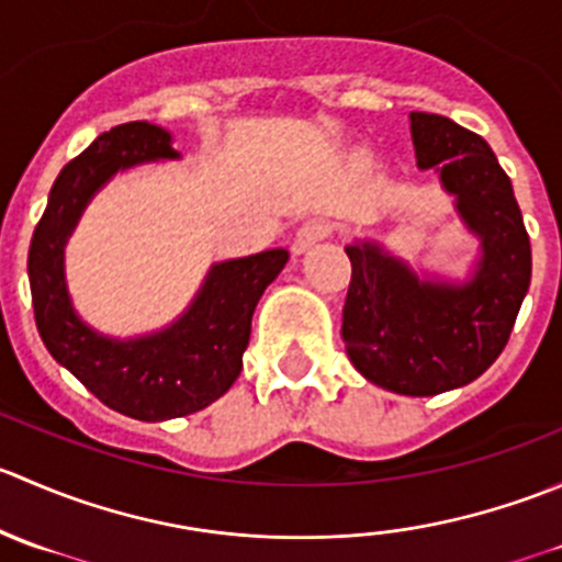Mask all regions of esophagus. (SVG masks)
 <instances>
[{
  "label": "esophagus",
  "instance_id": "1",
  "mask_svg": "<svg viewBox=\"0 0 562 562\" xmlns=\"http://www.w3.org/2000/svg\"><path fill=\"white\" fill-rule=\"evenodd\" d=\"M328 234H331V225L323 223V220H310V223H304L302 228H299V234H296V239H293L291 249L296 255L310 252V249H313L317 241L326 239Z\"/></svg>",
  "mask_w": 562,
  "mask_h": 562
}]
</instances>
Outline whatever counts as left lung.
<instances>
[{"instance_id":"obj_1","label":"left lung","mask_w":562,"mask_h":562,"mask_svg":"<svg viewBox=\"0 0 562 562\" xmlns=\"http://www.w3.org/2000/svg\"><path fill=\"white\" fill-rule=\"evenodd\" d=\"M416 166L432 168L479 241L468 280L416 271L372 239L345 247L353 277L342 310L348 359L375 386L432 396L468 386L503 353L530 288V239L512 179L481 135L411 113Z\"/></svg>"}]
</instances>
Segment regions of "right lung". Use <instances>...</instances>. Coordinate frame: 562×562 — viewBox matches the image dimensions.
<instances>
[{
	"instance_id": "1",
	"label": "right lung",
	"mask_w": 562,
	"mask_h": 562,
	"mask_svg": "<svg viewBox=\"0 0 562 562\" xmlns=\"http://www.w3.org/2000/svg\"><path fill=\"white\" fill-rule=\"evenodd\" d=\"M179 157L173 135L149 122L98 135L56 176L26 263L48 353L103 405L138 422L190 416L234 386L258 299L288 263L282 247L212 263L190 307L157 331L119 339L89 326L72 307L65 274V247L78 220L119 171Z\"/></svg>"
}]
</instances>
